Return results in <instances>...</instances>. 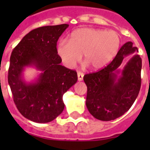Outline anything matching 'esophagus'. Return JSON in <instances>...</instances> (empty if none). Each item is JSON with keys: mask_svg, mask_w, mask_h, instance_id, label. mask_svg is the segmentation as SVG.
Here are the masks:
<instances>
[{"mask_svg": "<svg viewBox=\"0 0 150 150\" xmlns=\"http://www.w3.org/2000/svg\"><path fill=\"white\" fill-rule=\"evenodd\" d=\"M77 76H78V80H79V81H82V80L83 79V76H84V74H83V73L79 72L77 74Z\"/></svg>", "mask_w": 150, "mask_h": 150, "instance_id": "34e87169", "label": "esophagus"}]
</instances>
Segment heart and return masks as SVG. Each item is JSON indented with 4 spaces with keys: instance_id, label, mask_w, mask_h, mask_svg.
Returning <instances> with one entry per match:
<instances>
[{
    "instance_id": "b5f03b06",
    "label": "heart",
    "mask_w": 150,
    "mask_h": 150,
    "mask_svg": "<svg viewBox=\"0 0 150 150\" xmlns=\"http://www.w3.org/2000/svg\"><path fill=\"white\" fill-rule=\"evenodd\" d=\"M121 38L112 30L81 28L72 31L68 41L61 40L57 54L68 68H73L81 60L95 71L105 67L114 59L120 49Z\"/></svg>"
}]
</instances>
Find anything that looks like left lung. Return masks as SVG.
Here are the masks:
<instances>
[{
    "label": "left lung",
    "mask_w": 150,
    "mask_h": 150,
    "mask_svg": "<svg viewBox=\"0 0 150 150\" xmlns=\"http://www.w3.org/2000/svg\"><path fill=\"white\" fill-rule=\"evenodd\" d=\"M137 47L129 41L121 47L107 67L85 75L87 86L86 107L95 119L110 121L122 116L131 108L139 94L141 85L142 60ZM128 55L132 58L122 69L119 67Z\"/></svg>",
    "instance_id": "8db88e82"
}]
</instances>
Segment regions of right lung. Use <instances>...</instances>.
Here are the masks:
<instances>
[{"label":"right lung","instance_id":"1","mask_svg":"<svg viewBox=\"0 0 150 150\" xmlns=\"http://www.w3.org/2000/svg\"><path fill=\"white\" fill-rule=\"evenodd\" d=\"M69 25L43 26L30 30L13 50L8 83L21 114L30 121L46 123L54 120L64 108L63 95L77 82V74L61 65L57 41ZM26 67L40 71L27 81Z\"/></svg>","mask_w":150,"mask_h":150}]
</instances>
